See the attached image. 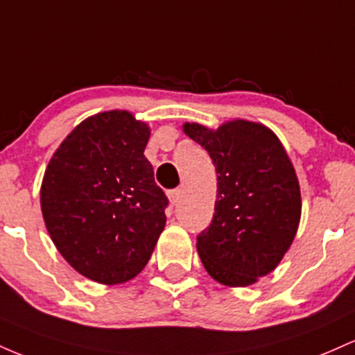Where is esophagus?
Here are the masks:
<instances>
[{"label":"esophagus","mask_w":355,"mask_h":355,"mask_svg":"<svg viewBox=\"0 0 355 355\" xmlns=\"http://www.w3.org/2000/svg\"><path fill=\"white\" fill-rule=\"evenodd\" d=\"M181 194H182V189H181V188L169 191V194H167V196H169L171 205H173V206H174V205H178L179 199H181Z\"/></svg>","instance_id":"esophagus-1"}]
</instances>
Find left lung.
<instances>
[{"label":"left lung","mask_w":355,"mask_h":355,"mask_svg":"<svg viewBox=\"0 0 355 355\" xmlns=\"http://www.w3.org/2000/svg\"><path fill=\"white\" fill-rule=\"evenodd\" d=\"M218 174L211 225L198 234L206 272L228 286L252 285L277 268L300 223V186L284 146L268 127L231 121L211 130L184 124Z\"/></svg>","instance_id":"obj_1"}]
</instances>
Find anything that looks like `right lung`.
<instances>
[{
	"instance_id": "1",
	"label": "right lung",
	"mask_w": 355,
	"mask_h": 355,
	"mask_svg": "<svg viewBox=\"0 0 355 355\" xmlns=\"http://www.w3.org/2000/svg\"><path fill=\"white\" fill-rule=\"evenodd\" d=\"M149 135L125 110L92 115L67 135L43 176L40 202L51 240L98 284L141 273L164 230L169 201L144 156Z\"/></svg>"
}]
</instances>
